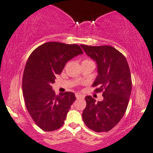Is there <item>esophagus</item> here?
Wrapping results in <instances>:
<instances>
[{"instance_id":"obj_1","label":"esophagus","mask_w":153,"mask_h":153,"mask_svg":"<svg viewBox=\"0 0 153 153\" xmlns=\"http://www.w3.org/2000/svg\"><path fill=\"white\" fill-rule=\"evenodd\" d=\"M75 96H76V98H84V95L79 94V93H76L75 94Z\"/></svg>"}]
</instances>
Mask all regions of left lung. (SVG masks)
<instances>
[{
    "instance_id": "1",
    "label": "left lung",
    "mask_w": 153,
    "mask_h": 153,
    "mask_svg": "<svg viewBox=\"0 0 153 153\" xmlns=\"http://www.w3.org/2000/svg\"><path fill=\"white\" fill-rule=\"evenodd\" d=\"M81 46L97 63L98 74L93 86H98L95 92L102 91L103 96L98 102L91 96L85 98L83 120L94 131H109L120 122L127 108L132 87L129 66L124 55L110 45Z\"/></svg>"
}]
</instances>
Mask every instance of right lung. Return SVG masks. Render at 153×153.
<instances>
[{"label":"right lung","mask_w":153,"mask_h":153,"mask_svg":"<svg viewBox=\"0 0 153 153\" xmlns=\"http://www.w3.org/2000/svg\"><path fill=\"white\" fill-rule=\"evenodd\" d=\"M83 54L79 45L48 42L31 53L24 70L22 92L26 108L36 124L45 131L58 129L76 100L74 93L55 95L52 84L69 59Z\"/></svg>","instance_id":"obj_1"}]
</instances>
